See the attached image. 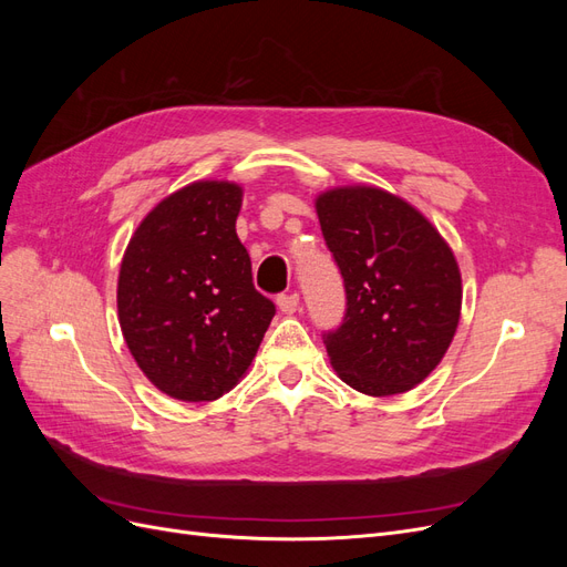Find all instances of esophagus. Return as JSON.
Here are the masks:
<instances>
[{"label":"esophagus","instance_id":"34e87169","mask_svg":"<svg viewBox=\"0 0 567 567\" xmlns=\"http://www.w3.org/2000/svg\"><path fill=\"white\" fill-rule=\"evenodd\" d=\"M277 305H279V310H281L284 315H293V312H298V307H300V296H298V293L279 296V298H277Z\"/></svg>","mask_w":567,"mask_h":567}]
</instances>
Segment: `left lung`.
Wrapping results in <instances>:
<instances>
[{
    "label": "left lung",
    "instance_id": "8db88e82",
    "mask_svg": "<svg viewBox=\"0 0 567 567\" xmlns=\"http://www.w3.org/2000/svg\"><path fill=\"white\" fill-rule=\"evenodd\" d=\"M315 208L348 293L340 329L323 336L338 379L371 398L416 388L450 350L461 317L450 244L379 186L329 188Z\"/></svg>",
    "mask_w": 567,
    "mask_h": 567
}]
</instances>
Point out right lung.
Returning a JSON list of instances; mask_svg holds the SVG:
<instances>
[{"label":"right lung","instance_id":"add662e5","mask_svg":"<svg viewBox=\"0 0 567 567\" xmlns=\"http://www.w3.org/2000/svg\"><path fill=\"white\" fill-rule=\"evenodd\" d=\"M244 188L200 179L163 198L132 234L117 319L136 367L182 402H213L244 379L274 302L252 286L236 236Z\"/></svg>","mask_w":567,"mask_h":567}]
</instances>
